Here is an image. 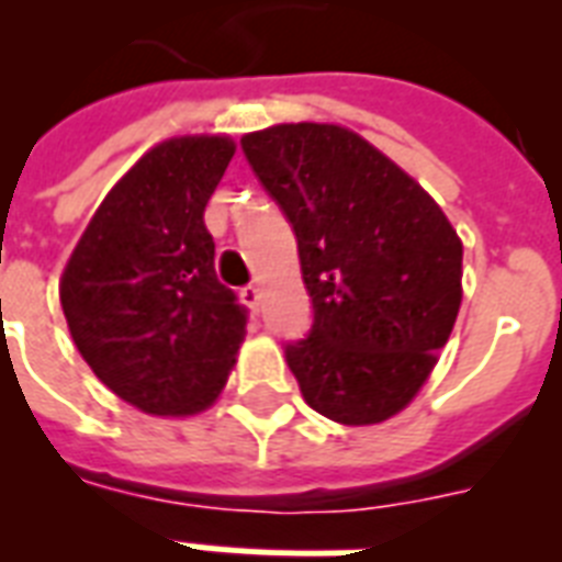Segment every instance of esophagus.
<instances>
[{
  "mask_svg": "<svg viewBox=\"0 0 562 562\" xmlns=\"http://www.w3.org/2000/svg\"><path fill=\"white\" fill-rule=\"evenodd\" d=\"M238 297H241V303H245L250 312H259V300H262V291H259V285H245V289L238 291Z\"/></svg>",
  "mask_w": 562,
  "mask_h": 562,
  "instance_id": "obj_1",
  "label": "esophagus"
}]
</instances>
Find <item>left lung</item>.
I'll list each match as a JSON object with an SVG mask.
<instances>
[{
  "instance_id": "1",
  "label": "left lung",
  "mask_w": 562,
  "mask_h": 562,
  "mask_svg": "<svg viewBox=\"0 0 562 562\" xmlns=\"http://www.w3.org/2000/svg\"><path fill=\"white\" fill-rule=\"evenodd\" d=\"M297 236L315 321L285 344L308 408L373 426L426 384L461 308L463 245L435 198L338 125H273L241 139Z\"/></svg>"
}]
</instances>
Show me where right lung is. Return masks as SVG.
I'll return each mask as SVG.
<instances>
[{"label": "right lung", "mask_w": 562, "mask_h": 562, "mask_svg": "<svg viewBox=\"0 0 562 562\" xmlns=\"http://www.w3.org/2000/svg\"><path fill=\"white\" fill-rule=\"evenodd\" d=\"M233 154L229 136L151 148L101 201L60 277L78 352L145 414L210 408L245 341L247 308L215 277L203 224Z\"/></svg>", "instance_id": "add662e5"}]
</instances>
